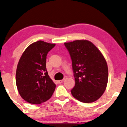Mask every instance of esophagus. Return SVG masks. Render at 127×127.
<instances>
[{
	"instance_id": "obj_1",
	"label": "esophagus",
	"mask_w": 127,
	"mask_h": 127,
	"mask_svg": "<svg viewBox=\"0 0 127 127\" xmlns=\"http://www.w3.org/2000/svg\"><path fill=\"white\" fill-rule=\"evenodd\" d=\"M64 81V79L62 80H58V83H59V84H61V83L63 82Z\"/></svg>"
}]
</instances>
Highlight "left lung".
Masks as SVG:
<instances>
[{
    "label": "left lung",
    "instance_id": "left-lung-1",
    "mask_svg": "<svg viewBox=\"0 0 127 127\" xmlns=\"http://www.w3.org/2000/svg\"><path fill=\"white\" fill-rule=\"evenodd\" d=\"M72 60L75 86L71 90L75 99L84 103L99 99L105 91L108 79L106 60L100 50L87 40L65 42Z\"/></svg>",
    "mask_w": 127,
    "mask_h": 127
}]
</instances>
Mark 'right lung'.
I'll return each instance as SVG.
<instances>
[{
  "mask_svg": "<svg viewBox=\"0 0 127 127\" xmlns=\"http://www.w3.org/2000/svg\"><path fill=\"white\" fill-rule=\"evenodd\" d=\"M56 45L39 40L23 53L17 64L16 82L20 96L28 103L40 104L47 101L56 88L46 68L48 53Z\"/></svg>",
  "mask_w": 127,
  "mask_h": 127,
  "instance_id": "add662e5",
  "label": "right lung"
}]
</instances>
